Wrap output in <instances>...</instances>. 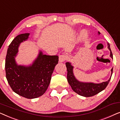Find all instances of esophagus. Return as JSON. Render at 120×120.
I'll use <instances>...</instances> for the list:
<instances>
[{"label":"esophagus","instance_id":"esophagus-1","mask_svg":"<svg viewBox=\"0 0 120 120\" xmlns=\"http://www.w3.org/2000/svg\"><path fill=\"white\" fill-rule=\"evenodd\" d=\"M67 58V57L66 55H62L60 56L59 57V62H63L65 61V60H66Z\"/></svg>","mask_w":120,"mask_h":120}]
</instances>
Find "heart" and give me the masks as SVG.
Listing matches in <instances>:
<instances>
[{"instance_id":"1","label":"heart","mask_w":120,"mask_h":120,"mask_svg":"<svg viewBox=\"0 0 120 120\" xmlns=\"http://www.w3.org/2000/svg\"><path fill=\"white\" fill-rule=\"evenodd\" d=\"M87 37L86 34L85 33V32H82L81 34V36H80V38H81V39H85Z\"/></svg>"}]
</instances>
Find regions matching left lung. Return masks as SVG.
Wrapping results in <instances>:
<instances>
[{
  "mask_svg": "<svg viewBox=\"0 0 120 120\" xmlns=\"http://www.w3.org/2000/svg\"><path fill=\"white\" fill-rule=\"evenodd\" d=\"M99 32H98V34H100ZM108 44V48L110 51V56L113 59V56L112 52H111L110 44L109 42ZM67 69V80L68 83L71 86L72 90L75 92L78 93V94L81 96L89 97L94 96L98 93L101 92L103 90H104L106 87L107 85L109 83L110 80L111 79V75L112 74L113 68L111 69V77L108 81L100 83H94L92 82H82L78 81L75 78V77L73 73V68L74 67L71 65V63L69 62H67L65 63Z\"/></svg>",
  "mask_w": 120,
  "mask_h": 120,
  "instance_id": "left-lung-1",
  "label": "left lung"
}]
</instances>
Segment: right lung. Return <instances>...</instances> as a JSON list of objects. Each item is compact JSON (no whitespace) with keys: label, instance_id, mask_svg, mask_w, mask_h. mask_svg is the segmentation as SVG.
Wrapping results in <instances>:
<instances>
[{"label":"right lung","instance_id":"obj_1","mask_svg":"<svg viewBox=\"0 0 120 120\" xmlns=\"http://www.w3.org/2000/svg\"><path fill=\"white\" fill-rule=\"evenodd\" d=\"M29 33L17 35L9 46L5 60L6 78L13 91L28 99L41 96L50 83L51 75L58 62V56H38L29 66L18 65L15 57L21 42L28 39Z\"/></svg>","mask_w":120,"mask_h":120}]
</instances>
